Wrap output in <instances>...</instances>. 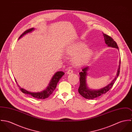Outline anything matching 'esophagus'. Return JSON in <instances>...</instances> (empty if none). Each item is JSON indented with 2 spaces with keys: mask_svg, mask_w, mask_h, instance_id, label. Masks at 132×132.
<instances>
[{
  "mask_svg": "<svg viewBox=\"0 0 132 132\" xmlns=\"http://www.w3.org/2000/svg\"><path fill=\"white\" fill-rule=\"evenodd\" d=\"M73 73V71L72 70H70V69H69L68 71H67V74H71Z\"/></svg>",
  "mask_w": 132,
  "mask_h": 132,
  "instance_id": "esophagus-1",
  "label": "esophagus"
}]
</instances>
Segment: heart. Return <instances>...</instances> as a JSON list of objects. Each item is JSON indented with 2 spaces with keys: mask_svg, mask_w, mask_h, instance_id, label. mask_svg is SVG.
Listing matches in <instances>:
<instances>
[{
  "mask_svg": "<svg viewBox=\"0 0 132 132\" xmlns=\"http://www.w3.org/2000/svg\"><path fill=\"white\" fill-rule=\"evenodd\" d=\"M66 55L73 57V63L78 67H82L88 62L93 55V51L87 48V45L84 42H77L67 48Z\"/></svg>",
  "mask_w": 132,
  "mask_h": 132,
  "instance_id": "obj_1",
  "label": "heart"
}]
</instances>
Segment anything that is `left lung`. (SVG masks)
<instances>
[{
    "label": "left lung",
    "mask_w": 132,
    "mask_h": 132,
    "mask_svg": "<svg viewBox=\"0 0 132 132\" xmlns=\"http://www.w3.org/2000/svg\"><path fill=\"white\" fill-rule=\"evenodd\" d=\"M103 36L104 37V39L105 43L108 45V47H111L115 48H117L118 50V46L114 40L111 37L103 33ZM120 59L119 60V64L118 69L117 72V75L116 77L114 78L113 81L109 84L106 86L101 88L97 90H94L89 89L86 84V76H87V71L88 70V67H85L82 69V71L79 73L80 75V86L78 89V92L83 97L87 99H94L96 97H97L102 94H106L108 92L113 86L114 83L116 80V78L118 77L120 72Z\"/></svg>",
    "instance_id": "obj_1"
}]
</instances>
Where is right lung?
I'll use <instances>...</instances> for the list:
<instances>
[{
    "mask_svg": "<svg viewBox=\"0 0 132 132\" xmlns=\"http://www.w3.org/2000/svg\"><path fill=\"white\" fill-rule=\"evenodd\" d=\"M34 30V28H30L29 29H28V30H26L20 36L19 39L22 38L25 35L31 32ZM64 74V73H63L62 71L57 72L56 73H55V74L53 76V77L52 78V79H51V81H50V82L49 84V85L46 88V89L42 91V92H40L31 93V92L27 91V90H25L23 88H22L21 87H20V86H19V85H18V87H19L20 89L21 90V91L24 94H29V95L32 96V97H34L36 98L45 99V98H46L48 97L51 94L53 93L54 90H55V89L56 87L57 83L59 82V80L61 79V78L62 77V76Z\"/></svg>",
    "mask_w": 132,
    "mask_h": 132,
    "instance_id": "right-lung-1",
    "label": "right lung"
}]
</instances>
